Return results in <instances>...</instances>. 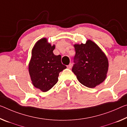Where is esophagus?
<instances>
[{
	"instance_id": "1",
	"label": "esophagus",
	"mask_w": 127,
	"mask_h": 127,
	"mask_svg": "<svg viewBox=\"0 0 127 127\" xmlns=\"http://www.w3.org/2000/svg\"><path fill=\"white\" fill-rule=\"evenodd\" d=\"M71 67H72V64L71 63H70L69 65H67V68H69V69H71Z\"/></svg>"
}]
</instances>
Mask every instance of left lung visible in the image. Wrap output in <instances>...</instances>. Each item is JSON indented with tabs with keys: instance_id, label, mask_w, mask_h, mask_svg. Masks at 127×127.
<instances>
[{
	"instance_id": "left-lung-1",
	"label": "left lung",
	"mask_w": 127,
	"mask_h": 127,
	"mask_svg": "<svg viewBox=\"0 0 127 127\" xmlns=\"http://www.w3.org/2000/svg\"><path fill=\"white\" fill-rule=\"evenodd\" d=\"M76 54L72 71L80 83L92 88L106 77L108 62L104 54L95 43L88 40L86 44L74 45Z\"/></svg>"
}]
</instances>
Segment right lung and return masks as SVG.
I'll return each instance as SVG.
<instances>
[{
  "mask_svg": "<svg viewBox=\"0 0 127 127\" xmlns=\"http://www.w3.org/2000/svg\"><path fill=\"white\" fill-rule=\"evenodd\" d=\"M55 46L47 43L46 38L38 41L32 50V56L29 65V72L33 85L47 92L58 81L60 72L67 67L61 62V56L53 53Z\"/></svg>",
  "mask_w": 127,
  "mask_h": 127,
  "instance_id": "1",
  "label": "right lung"
}]
</instances>
